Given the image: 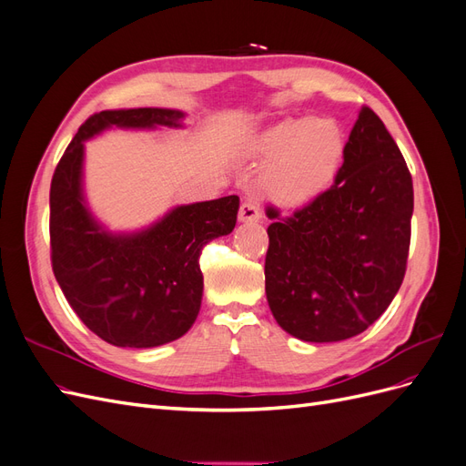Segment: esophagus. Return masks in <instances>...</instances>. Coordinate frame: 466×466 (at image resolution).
Instances as JSON below:
<instances>
[{
    "label": "esophagus",
    "instance_id": "34e87169",
    "mask_svg": "<svg viewBox=\"0 0 466 466\" xmlns=\"http://www.w3.org/2000/svg\"><path fill=\"white\" fill-rule=\"evenodd\" d=\"M258 219H260V209L255 204L245 202L241 204V208H238V221L241 223H252Z\"/></svg>",
    "mask_w": 466,
    "mask_h": 466
}]
</instances>
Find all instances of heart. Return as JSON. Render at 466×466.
<instances>
[{"mask_svg":"<svg viewBox=\"0 0 466 466\" xmlns=\"http://www.w3.org/2000/svg\"><path fill=\"white\" fill-rule=\"evenodd\" d=\"M248 151L266 161L258 177L266 198L298 209L330 188L344 161L346 137L332 118L288 116L252 137Z\"/></svg>","mask_w":466,"mask_h":466,"instance_id":"obj_1","label":"heart"}]
</instances>
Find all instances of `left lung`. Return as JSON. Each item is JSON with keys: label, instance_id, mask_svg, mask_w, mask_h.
<instances>
[{"label": "left lung", "instance_id": "1", "mask_svg": "<svg viewBox=\"0 0 466 466\" xmlns=\"http://www.w3.org/2000/svg\"><path fill=\"white\" fill-rule=\"evenodd\" d=\"M412 211L402 153L361 106L334 185L289 218L270 208L264 276L279 327L305 342H340L371 327L404 279Z\"/></svg>", "mask_w": 466, "mask_h": 466}]
</instances>
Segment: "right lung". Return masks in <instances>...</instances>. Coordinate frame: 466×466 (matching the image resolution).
Returning <instances> with one entry per match:
<instances>
[{
  "label": "right lung",
  "mask_w": 466,
  "mask_h": 466,
  "mask_svg": "<svg viewBox=\"0 0 466 466\" xmlns=\"http://www.w3.org/2000/svg\"><path fill=\"white\" fill-rule=\"evenodd\" d=\"M171 108L103 110L81 124L50 185L56 279L86 327L118 348H155L187 334L200 313L202 248L237 223L238 196L177 206L147 229L110 233L83 196L86 142L103 130L180 128Z\"/></svg>",
  "instance_id": "right-lung-1"
}]
</instances>
